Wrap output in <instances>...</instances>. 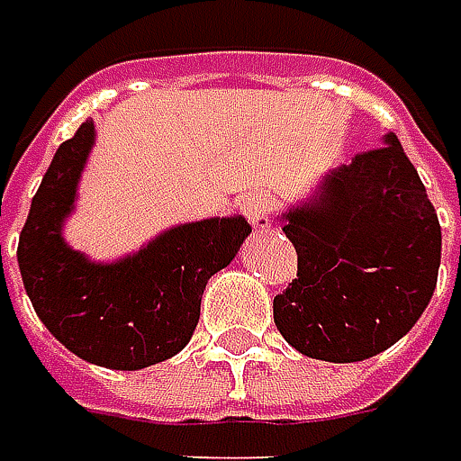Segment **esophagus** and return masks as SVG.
Wrapping results in <instances>:
<instances>
[{"mask_svg": "<svg viewBox=\"0 0 461 461\" xmlns=\"http://www.w3.org/2000/svg\"><path fill=\"white\" fill-rule=\"evenodd\" d=\"M243 215L254 225V230H269L272 228V212H269V202L262 194H251L243 199L241 204Z\"/></svg>", "mask_w": 461, "mask_h": 461, "instance_id": "1", "label": "esophagus"}]
</instances>
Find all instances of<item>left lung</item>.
Here are the masks:
<instances>
[{
    "instance_id": "obj_1",
    "label": "left lung",
    "mask_w": 461,
    "mask_h": 461,
    "mask_svg": "<svg viewBox=\"0 0 461 461\" xmlns=\"http://www.w3.org/2000/svg\"><path fill=\"white\" fill-rule=\"evenodd\" d=\"M280 220L298 277L275 295V324L298 353L356 363L415 327L436 290L441 225L394 131L324 173Z\"/></svg>"
}]
</instances>
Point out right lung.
I'll return each mask as SVG.
<instances>
[{
	"label": "right lung",
	"instance_id": "1",
	"mask_svg": "<svg viewBox=\"0 0 461 461\" xmlns=\"http://www.w3.org/2000/svg\"><path fill=\"white\" fill-rule=\"evenodd\" d=\"M93 145V122L59 145L31 202L17 265L38 319L69 353L140 371L186 348L207 280L233 262L251 225L241 215L184 222L116 262H93L64 241Z\"/></svg>",
	"mask_w": 461,
	"mask_h": 461
}]
</instances>
